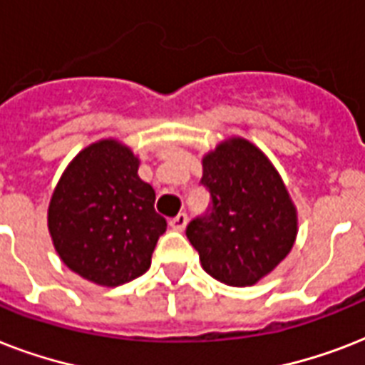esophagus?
Instances as JSON below:
<instances>
[{
	"label": "esophagus",
	"mask_w": 365,
	"mask_h": 365,
	"mask_svg": "<svg viewBox=\"0 0 365 365\" xmlns=\"http://www.w3.org/2000/svg\"><path fill=\"white\" fill-rule=\"evenodd\" d=\"M185 225H187V214H185V212H180L176 217H172L170 220V227L174 229V231H183Z\"/></svg>",
	"instance_id": "obj_1"
}]
</instances>
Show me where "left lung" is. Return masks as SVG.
<instances>
[{
	"label": "left lung",
	"instance_id": "obj_1",
	"mask_svg": "<svg viewBox=\"0 0 365 365\" xmlns=\"http://www.w3.org/2000/svg\"><path fill=\"white\" fill-rule=\"evenodd\" d=\"M210 206L185 235L210 277L252 286L289 254L297 216L278 172L246 140L233 138L202 159Z\"/></svg>",
	"mask_w": 365,
	"mask_h": 365
}]
</instances>
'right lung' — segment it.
Masks as SVG:
<instances>
[{
	"mask_svg": "<svg viewBox=\"0 0 365 365\" xmlns=\"http://www.w3.org/2000/svg\"><path fill=\"white\" fill-rule=\"evenodd\" d=\"M60 259L79 277L119 286L142 277L166 231L155 191L138 178V159L115 140L88 145L60 178L48 206Z\"/></svg>",
	"mask_w": 365,
	"mask_h": 365,
	"instance_id": "add662e5",
	"label": "right lung"
}]
</instances>
